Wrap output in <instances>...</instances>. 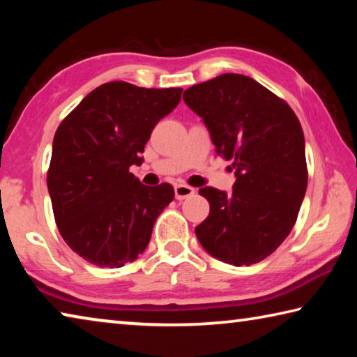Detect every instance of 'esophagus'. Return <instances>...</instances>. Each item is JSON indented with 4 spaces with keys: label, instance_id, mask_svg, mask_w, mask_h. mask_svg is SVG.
Here are the masks:
<instances>
[{
    "label": "esophagus",
    "instance_id": "1",
    "mask_svg": "<svg viewBox=\"0 0 357 357\" xmlns=\"http://www.w3.org/2000/svg\"><path fill=\"white\" fill-rule=\"evenodd\" d=\"M193 193H195V189L190 185H187V184L174 185V197H176V200H184V198L192 197Z\"/></svg>",
    "mask_w": 357,
    "mask_h": 357
}]
</instances>
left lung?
<instances>
[{
  "instance_id": "8db88e82",
  "label": "left lung",
  "mask_w": 357,
  "mask_h": 357,
  "mask_svg": "<svg viewBox=\"0 0 357 357\" xmlns=\"http://www.w3.org/2000/svg\"><path fill=\"white\" fill-rule=\"evenodd\" d=\"M183 98L236 174L231 195L214 187L198 190L209 202V215L195 228L197 238L220 261L259 263L291 231L305 195L299 119L279 96L239 74L193 84Z\"/></svg>"
}]
</instances>
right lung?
I'll return each mask as SVG.
<instances>
[{"mask_svg": "<svg viewBox=\"0 0 357 357\" xmlns=\"http://www.w3.org/2000/svg\"><path fill=\"white\" fill-rule=\"evenodd\" d=\"M181 88L108 82L89 93L53 138L47 185L63 239L99 268H121L144 252L154 222L173 202L170 184L143 185L129 172Z\"/></svg>", "mask_w": 357, "mask_h": 357, "instance_id": "1", "label": "right lung"}]
</instances>
